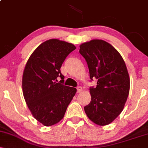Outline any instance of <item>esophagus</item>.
Returning <instances> with one entry per match:
<instances>
[{
    "instance_id": "esophagus-1",
    "label": "esophagus",
    "mask_w": 148,
    "mask_h": 148,
    "mask_svg": "<svg viewBox=\"0 0 148 148\" xmlns=\"http://www.w3.org/2000/svg\"><path fill=\"white\" fill-rule=\"evenodd\" d=\"M76 90H77V92H79V93H80V92H82V87H81V86H79V87H77L76 88Z\"/></svg>"
}]
</instances>
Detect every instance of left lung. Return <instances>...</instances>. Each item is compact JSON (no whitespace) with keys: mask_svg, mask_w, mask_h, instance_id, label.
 Listing matches in <instances>:
<instances>
[{"mask_svg":"<svg viewBox=\"0 0 148 148\" xmlns=\"http://www.w3.org/2000/svg\"><path fill=\"white\" fill-rule=\"evenodd\" d=\"M79 53L86 59L90 79L97 80L96 87L90 88L91 101L85 112L97 125H108L123 111L130 92L126 64L118 51L101 40L82 44Z\"/></svg>","mask_w":148,"mask_h":148,"instance_id":"8db88e82","label":"left lung"}]
</instances>
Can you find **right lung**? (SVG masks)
Segmentation results:
<instances>
[{"mask_svg": "<svg viewBox=\"0 0 148 148\" xmlns=\"http://www.w3.org/2000/svg\"><path fill=\"white\" fill-rule=\"evenodd\" d=\"M76 49L71 43L51 39L41 44L27 61L22 79L25 102L33 117L45 126L63 118L76 89L64 86L60 67L66 57ZM60 77V82L56 79Z\"/></svg>", "mask_w": 148, "mask_h": 148, "instance_id": "add662e5", "label": "right lung"}]
</instances>
